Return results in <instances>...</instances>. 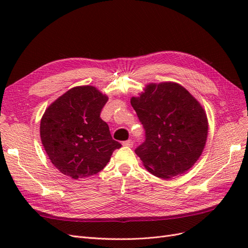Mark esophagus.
<instances>
[{
  "instance_id": "1",
  "label": "esophagus",
  "mask_w": 248,
  "mask_h": 248,
  "mask_svg": "<svg viewBox=\"0 0 248 248\" xmlns=\"http://www.w3.org/2000/svg\"><path fill=\"white\" fill-rule=\"evenodd\" d=\"M123 146H126V147H132L133 146V141L132 140H125L123 141Z\"/></svg>"
}]
</instances>
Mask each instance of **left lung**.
<instances>
[{
	"instance_id": "1",
	"label": "left lung",
	"mask_w": 248,
	"mask_h": 248,
	"mask_svg": "<svg viewBox=\"0 0 248 248\" xmlns=\"http://www.w3.org/2000/svg\"><path fill=\"white\" fill-rule=\"evenodd\" d=\"M131 106L145 129L134 152L153 175L169 179L188 170L201 156L208 134L205 110L175 82L147 86Z\"/></svg>"
}]
</instances>
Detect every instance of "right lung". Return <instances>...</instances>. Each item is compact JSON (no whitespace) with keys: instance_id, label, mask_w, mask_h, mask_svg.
Segmentation results:
<instances>
[{"instance_id":"1","label":"right lung","mask_w":248,"mask_h":248,"mask_svg":"<svg viewBox=\"0 0 248 248\" xmlns=\"http://www.w3.org/2000/svg\"><path fill=\"white\" fill-rule=\"evenodd\" d=\"M108 97L91 86L72 88L48 107L40 137L52 164L73 179L99 172L121 148L100 118Z\"/></svg>"}]
</instances>
